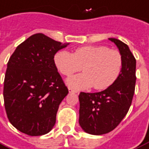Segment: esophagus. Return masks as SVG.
Here are the masks:
<instances>
[{"label": "esophagus", "mask_w": 149, "mask_h": 149, "mask_svg": "<svg viewBox=\"0 0 149 149\" xmlns=\"http://www.w3.org/2000/svg\"><path fill=\"white\" fill-rule=\"evenodd\" d=\"M68 90H69V93H79V92L77 91V90H75V89H73L72 88H70V87H69V88H68Z\"/></svg>", "instance_id": "obj_1"}]
</instances>
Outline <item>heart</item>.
Instances as JSON below:
<instances>
[{
    "instance_id": "obj_1",
    "label": "heart",
    "mask_w": 149,
    "mask_h": 149,
    "mask_svg": "<svg viewBox=\"0 0 149 149\" xmlns=\"http://www.w3.org/2000/svg\"><path fill=\"white\" fill-rule=\"evenodd\" d=\"M55 64L60 73L70 76L79 70L84 73L72 76L68 84L74 89L93 86L104 90L115 83L121 74L123 58L121 52L104 45H89L77 49L73 54L60 51L55 55Z\"/></svg>"
}]
</instances>
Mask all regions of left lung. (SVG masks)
Segmentation results:
<instances>
[{
	"label": "left lung",
	"instance_id": "8db88e82",
	"mask_svg": "<svg viewBox=\"0 0 149 149\" xmlns=\"http://www.w3.org/2000/svg\"><path fill=\"white\" fill-rule=\"evenodd\" d=\"M123 58L121 74L112 86L98 93L79 96V124L85 132L93 135L108 134L121 123L131 105L136 83V59L129 47L116 38H109Z\"/></svg>",
	"mask_w": 149,
	"mask_h": 149
}]
</instances>
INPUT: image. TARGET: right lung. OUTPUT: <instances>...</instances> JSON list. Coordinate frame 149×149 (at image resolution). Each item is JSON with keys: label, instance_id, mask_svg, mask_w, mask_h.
Returning a JSON list of instances; mask_svg holds the SVG:
<instances>
[{"label": "right lung", "instance_id": "1", "mask_svg": "<svg viewBox=\"0 0 149 149\" xmlns=\"http://www.w3.org/2000/svg\"><path fill=\"white\" fill-rule=\"evenodd\" d=\"M68 44L35 33L11 56L4 81V108L12 126L30 136L49 133L56 123L60 104L68 89L54 56Z\"/></svg>", "mask_w": 149, "mask_h": 149}]
</instances>
